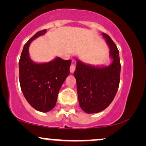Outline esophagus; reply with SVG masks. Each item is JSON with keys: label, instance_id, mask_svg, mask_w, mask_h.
<instances>
[{"label": "esophagus", "instance_id": "obj_1", "mask_svg": "<svg viewBox=\"0 0 146 146\" xmlns=\"http://www.w3.org/2000/svg\"><path fill=\"white\" fill-rule=\"evenodd\" d=\"M75 64H71V66H70V71H71V73H73V72L75 71Z\"/></svg>", "mask_w": 146, "mask_h": 146}]
</instances>
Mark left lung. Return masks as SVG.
<instances>
[{
	"mask_svg": "<svg viewBox=\"0 0 146 146\" xmlns=\"http://www.w3.org/2000/svg\"><path fill=\"white\" fill-rule=\"evenodd\" d=\"M109 47L112 63L108 66H94L76 59L74 76L80 106L88 114L102 111L113 102L120 81L119 50L108 35L102 33Z\"/></svg>",
	"mask_w": 146,
	"mask_h": 146,
	"instance_id": "left-lung-1",
	"label": "left lung"
}]
</instances>
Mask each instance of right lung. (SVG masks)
I'll list each match as a JSON object with an SVG mask.
<instances>
[{"instance_id": "obj_1", "label": "right lung", "mask_w": 146, "mask_h": 146, "mask_svg": "<svg viewBox=\"0 0 146 146\" xmlns=\"http://www.w3.org/2000/svg\"><path fill=\"white\" fill-rule=\"evenodd\" d=\"M46 29L37 32L24 45L19 60V80L23 95L36 110L46 113L56 104L62 85L70 73L71 60L56 57L45 63H36L30 58L29 45Z\"/></svg>"}]
</instances>
